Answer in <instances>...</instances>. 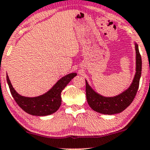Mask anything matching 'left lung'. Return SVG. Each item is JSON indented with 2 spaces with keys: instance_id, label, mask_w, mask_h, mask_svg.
<instances>
[{
  "instance_id": "left-lung-1",
  "label": "left lung",
  "mask_w": 150,
  "mask_h": 150,
  "mask_svg": "<svg viewBox=\"0 0 150 150\" xmlns=\"http://www.w3.org/2000/svg\"><path fill=\"white\" fill-rule=\"evenodd\" d=\"M136 51V74L132 83L126 91L114 97H104L96 93L90 87L86 81V94L87 102L90 107L99 113L115 114L123 112L131 104L136 96L142 74V58L138 45L135 43Z\"/></svg>"
}]
</instances>
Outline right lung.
<instances>
[{
	"label": "right lung",
	"mask_w": 150,
	"mask_h": 150,
	"mask_svg": "<svg viewBox=\"0 0 150 150\" xmlns=\"http://www.w3.org/2000/svg\"><path fill=\"white\" fill-rule=\"evenodd\" d=\"M76 76V73H71L62 77L46 94L32 98L25 97L18 94L12 86L8 74H6V79L13 97L23 111L31 115L46 116L59 109L62 104V91Z\"/></svg>",
	"instance_id": "1"
}]
</instances>
